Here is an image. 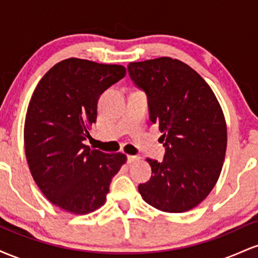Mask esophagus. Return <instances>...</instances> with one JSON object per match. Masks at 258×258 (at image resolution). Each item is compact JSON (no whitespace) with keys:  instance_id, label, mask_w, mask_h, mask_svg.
Segmentation results:
<instances>
[{"instance_id":"esophagus-1","label":"esophagus","mask_w":258,"mask_h":258,"mask_svg":"<svg viewBox=\"0 0 258 258\" xmlns=\"http://www.w3.org/2000/svg\"><path fill=\"white\" fill-rule=\"evenodd\" d=\"M141 160V156L138 155H128L127 156V161H128V164H133V162H137Z\"/></svg>"}]
</instances>
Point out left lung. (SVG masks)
Instances as JSON below:
<instances>
[{
    "label": "left lung",
    "instance_id": "left-lung-1",
    "mask_svg": "<svg viewBox=\"0 0 258 258\" xmlns=\"http://www.w3.org/2000/svg\"><path fill=\"white\" fill-rule=\"evenodd\" d=\"M128 73L146 91L150 120L166 148L164 161L147 159L152 177L139 184V193L162 212L189 211L220 178L227 150L223 110L209 84L178 59L132 61Z\"/></svg>",
    "mask_w": 258,
    "mask_h": 258
}]
</instances>
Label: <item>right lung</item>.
<instances>
[{"label":"right lung","instance_id":"add662e5","mask_svg":"<svg viewBox=\"0 0 258 258\" xmlns=\"http://www.w3.org/2000/svg\"><path fill=\"white\" fill-rule=\"evenodd\" d=\"M126 75V68L68 58L40 80L26 111L24 148L32 178L64 211L87 215L104 205L112 177L126 164L84 142L97 120L100 94Z\"/></svg>","mask_w":258,"mask_h":258}]
</instances>
